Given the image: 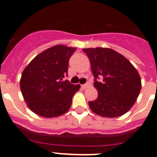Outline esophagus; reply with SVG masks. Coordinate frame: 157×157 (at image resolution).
I'll return each instance as SVG.
<instances>
[{"label":"esophagus","instance_id":"obj_1","mask_svg":"<svg viewBox=\"0 0 157 157\" xmlns=\"http://www.w3.org/2000/svg\"><path fill=\"white\" fill-rule=\"evenodd\" d=\"M90 86V83L86 82V84H83V85H82V89H86V88H88Z\"/></svg>","mask_w":157,"mask_h":157}]
</instances>
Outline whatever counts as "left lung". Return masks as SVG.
Instances as JSON below:
<instances>
[{"label":"left lung","instance_id":"1","mask_svg":"<svg viewBox=\"0 0 157 157\" xmlns=\"http://www.w3.org/2000/svg\"><path fill=\"white\" fill-rule=\"evenodd\" d=\"M90 60L98 98L89 101L91 110L103 117H119L128 112L141 88L138 72L126 57L108 48H84Z\"/></svg>","mask_w":157,"mask_h":157}]
</instances>
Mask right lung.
Returning a JSON list of instances; mask_svg holds the SVG:
<instances>
[{
  "instance_id": "right-lung-1",
  "label": "right lung",
  "mask_w": 157,
  "mask_h": 157,
  "mask_svg": "<svg viewBox=\"0 0 157 157\" xmlns=\"http://www.w3.org/2000/svg\"><path fill=\"white\" fill-rule=\"evenodd\" d=\"M75 48L58 45L32 59L23 71L20 89L29 109L45 118L61 116L70 109L80 85L63 81Z\"/></svg>"
}]
</instances>
